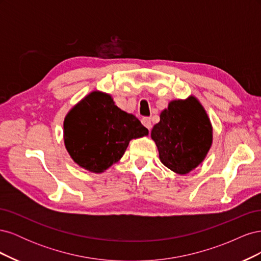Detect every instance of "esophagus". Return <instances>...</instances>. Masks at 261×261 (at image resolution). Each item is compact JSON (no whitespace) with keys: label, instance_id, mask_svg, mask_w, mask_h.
<instances>
[{"label":"esophagus","instance_id":"1","mask_svg":"<svg viewBox=\"0 0 261 261\" xmlns=\"http://www.w3.org/2000/svg\"><path fill=\"white\" fill-rule=\"evenodd\" d=\"M141 123H143L145 127H147L148 129L151 128V120H150L149 117H144L143 120H141Z\"/></svg>","mask_w":261,"mask_h":261}]
</instances>
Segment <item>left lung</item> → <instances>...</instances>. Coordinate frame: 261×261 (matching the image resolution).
I'll return each mask as SVG.
<instances>
[{
    "label": "left lung",
    "instance_id": "obj_1",
    "mask_svg": "<svg viewBox=\"0 0 261 261\" xmlns=\"http://www.w3.org/2000/svg\"><path fill=\"white\" fill-rule=\"evenodd\" d=\"M151 138L160 161L177 174H187L207 156L212 145V125L206 110L194 96L173 100L153 126Z\"/></svg>",
    "mask_w": 261,
    "mask_h": 261
}]
</instances>
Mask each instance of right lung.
I'll return each mask as SVG.
<instances>
[{"mask_svg":"<svg viewBox=\"0 0 261 261\" xmlns=\"http://www.w3.org/2000/svg\"><path fill=\"white\" fill-rule=\"evenodd\" d=\"M138 118L122 111L109 93L94 90L69 110L64 144L81 168L102 173L123 156L129 141L148 135Z\"/></svg>","mask_w":261,"mask_h":261,"instance_id":"obj_1","label":"right lung"}]
</instances>
